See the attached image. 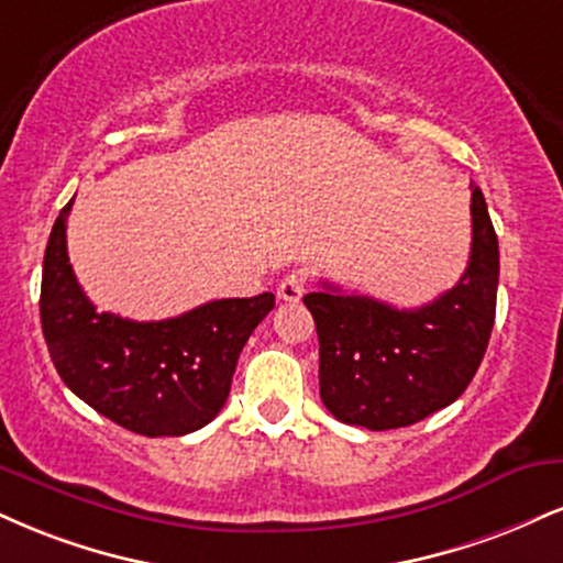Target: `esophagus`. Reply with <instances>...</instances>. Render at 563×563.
<instances>
[{"instance_id":"34e87169","label":"esophagus","mask_w":563,"mask_h":563,"mask_svg":"<svg viewBox=\"0 0 563 563\" xmlns=\"http://www.w3.org/2000/svg\"><path fill=\"white\" fill-rule=\"evenodd\" d=\"M303 294H307V275L303 273H288L277 286V299L288 303H296Z\"/></svg>"}]
</instances>
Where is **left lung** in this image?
Returning a JSON list of instances; mask_svg holds the SVG:
<instances>
[{
    "instance_id": "8db88e82",
    "label": "left lung",
    "mask_w": 563,
    "mask_h": 563,
    "mask_svg": "<svg viewBox=\"0 0 563 563\" xmlns=\"http://www.w3.org/2000/svg\"><path fill=\"white\" fill-rule=\"evenodd\" d=\"M498 294V239L472 183V252L459 283L396 309L322 283L303 296L320 338V396L335 419L396 430L456 401L483 362Z\"/></svg>"
}]
</instances>
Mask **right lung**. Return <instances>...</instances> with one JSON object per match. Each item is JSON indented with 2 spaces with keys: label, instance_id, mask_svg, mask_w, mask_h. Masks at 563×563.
Here are the masks:
<instances>
[{
  "label": "right lung",
  "instance_id": "right-lung-1",
  "mask_svg": "<svg viewBox=\"0 0 563 563\" xmlns=\"http://www.w3.org/2000/svg\"><path fill=\"white\" fill-rule=\"evenodd\" d=\"M67 201L42 273V330L63 383L120 428L146 438L186 435L220 415L249 335L273 294L217 299L159 322L97 311L67 260Z\"/></svg>",
  "mask_w": 563,
  "mask_h": 563
}]
</instances>
